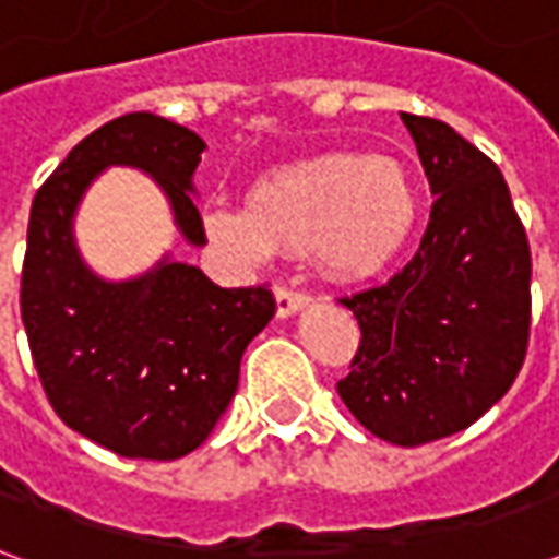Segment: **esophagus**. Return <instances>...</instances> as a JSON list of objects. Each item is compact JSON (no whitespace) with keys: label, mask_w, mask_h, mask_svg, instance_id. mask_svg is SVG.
Masks as SVG:
<instances>
[{"label":"esophagus","mask_w":559,"mask_h":559,"mask_svg":"<svg viewBox=\"0 0 559 559\" xmlns=\"http://www.w3.org/2000/svg\"><path fill=\"white\" fill-rule=\"evenodd\" d=\"M275 302H278V317H290L311 302V296L305 290H293V287H278L275 290Z\"/></svg>","instance_id":"34e87169"}]
</instances>
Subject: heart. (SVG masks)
Instances as JSON below:
<instances>
[{
    "mask_svg": "<svg viewBox=\"0 0 559 559\" xmlns=\"http://www.w3.org/2000/svg\"><path fill=\"white\" fill-rule=\"evenodd\" d=\"M419 215V185L395 155H326L269 176L248 209L212 206L206 230L239 263L275 248L314 251L329 278H371L399 254Z\"/></svg>",
    "mask_w": 559,
    "mask_h": 559,
    "instance_id": "b5f03b06",
    "label": "heart"
}]
</instances>
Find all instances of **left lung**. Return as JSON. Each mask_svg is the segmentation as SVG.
Masks as SVG:
<instances>
[{"mask_svg":"<svg viewBox=\"0 0 559 559\" xmlns=\"http://www.w3.org/2000/svg\"><path fill=\"white\" fill-rule=\"evenodd\" d=\"M401 119L437 200L404 269L341 296L362 338L338 395L374 437L421 445L464 431L515 383L533 263L500 167L440 119Z\"/></svg>","mask_w":559,"mask_h":559,"instance_id":"8db88e82","label":"left lung"}]
</instances>
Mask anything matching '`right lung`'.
<instances>
[{
  "instance_id": "right-lung-1",
  "label": "right lung",
  "mask_w": 559,
  "mask_h": 559,
  "mask_svg": "<svg viewBox=\"0 0 559 559\" xmlns=\"http://www.w3.org/2000/svg\"><path fill=\"white\" fill-rule=\"evenodd\" d=\"M203 148L164 116H119L80 140L32 200L20 278L32 362L56 416L122 457L194 452L236 395L245 347L275 314L266 284L224 290L170 257L119 284L80 260L71 221L110 164L146 170L185 239L206 242L191 197Z\"/></svg>"
}]
</instances>
